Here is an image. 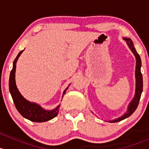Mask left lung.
<instances>
[{
	"instance_id": "obj_1",
	"label": "left lung",
	"mask_w": 149,
	"mask_h": 149,
	"mask_svg": "<svg viewBox=\"0 0 149 149\" xmlns=\"http://www.w3.org/2000/svg\"><path fill=\"white\" fill-rule=\"evenodd\" d=\"M123 40L126 42L127 46L130 48V50L133 53V55L136 57V72H135V75H136V92H135V95L132 101L129 104L128 107H127V110L126 111L125 113L120 118L114 119L112 120H108L109 123H117L127 118L130 117L135 110L137 108L138 105H139L140 98H141V93L143 91V76L141 72V60L140 58V55L136 52V48H135L134 45H133V42L130 38H126V37H123ZM93 113V112H92Z\"/></svg>"
}]
</instances>
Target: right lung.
<instances>
[{
	"label": "right lung",
	"instance_id": "right-lung-1",
	"mask_svg": "<svg viewBox=\"0 0 149 149\" xmlns=\"http://www.w3.org/2000/svg\"><path fill=\"white\" fill-rule=\"evenodd\" d=\"M23 51L24 50H22L18 54L16 59L13 61V68H12L10 73L9 90L13 102H14L15 106H16V109L19 111V113L26 119L29 120L32 122H35V123H42V122L50 120L58 115V112H59L60 104L52 110H47V109L42 107L38 104L31 102L26 100L21 94L17 86H16V80H15L16 62H17L21 54L23 52ZM68 88V86L64 90L63 93V97L65 95V91H67Z\"/></svg>",
	"mask_w": 149,
	"mask_h": 149
}]
</instances>
